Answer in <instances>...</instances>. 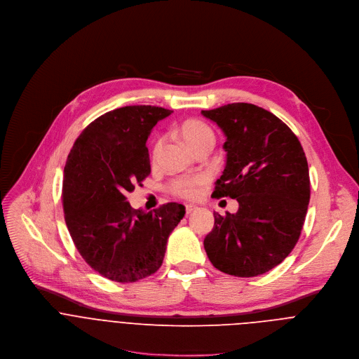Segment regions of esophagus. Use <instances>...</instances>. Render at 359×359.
Returning <instances> with one entry per match:
<instances>
[{
  "label": "esophagus",
  "mask_w": 359,
  "mask_h": 359,
  "mask_svg": "<svg viewBox=\"0 0 359 359\" xmlns=\"http://www.w3.org/2000/svg\"><path fill=\"white\" fill-rule=\"evenodd\" d=\"M198 209V206H195V205H191V203H188V205H185V212H187V215H189V213H192V212H195Z\"/></svg>",
  "instance_id": "1"
}]
</instances>
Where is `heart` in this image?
I'll return each instance as SVG.
<instances>
[{
    "mask_svg": "<svg viewBox=\"0 0 359 359\" xmlns=\"http://www.w3.org/2000/svg\"><path fill=\"white\" fill-rule=\"evenodd\" d=\"M180 131H181L182 140L187 142V146L191 150H195L196 147L205 144V142H215V134H213L212 128L202 120H196V118L187 120L181 124ZM161 146H163V137H157L153 142V147H151L153 158H156L158 156ZM202 182H203L202 177L178 178V180H174L168 185V189L171 194H174L177 196L191 199V198L196 196L198 189Z\"/></svg>",
    "mask_w": 359,
    "mask_h": 359,
    "instance_id": "b5f03b06",
    "label": "heart"
}]
</instances>
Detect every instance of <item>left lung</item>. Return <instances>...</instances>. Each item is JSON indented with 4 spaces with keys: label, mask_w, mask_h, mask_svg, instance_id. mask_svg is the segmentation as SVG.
<instances>
[{
    "label": "left lung",
    "mask_w": 359,
    "mask_h": 359,
    "mask_svg": "<svg viewBox=\"0 0 359 359\" xmlns=\"http://www.w3.org/2000/svg\"><path fill=\"white\" fill-rule=\"evenodd\" d=\"M202 114L226 135V167L212 195L239 202L233 215L213 213L203 248L226 274H263L287 257L300 238L310 202L304 150L287 124L259 106L232 103Z\"/></svg>",
    "instance_id": "1"
}]
</instances>
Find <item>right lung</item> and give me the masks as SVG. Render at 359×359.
<instances>
[{"mask_svg":"<svg viewBox=\"0 0 359 359\" xmlns=\"http://www.w3.org/2000/svg\"><path fill=\"white\" fill-rule=\"evenodd\" d=\"M170 114L156 106L107 111L82 131L67 156L62 185L67 231L85 262L111 281L134 283L156 273L185 215L177 202L150 212L127 202L151 172L150 131Z\"/></svg>","mask_w":359,"mask_h":359,"instance_id":"obj_1","label":"right lung"}]
</instances>
